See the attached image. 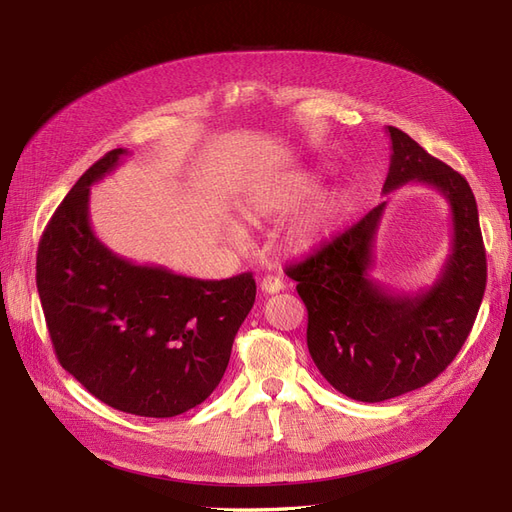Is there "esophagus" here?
I'll return each mask as SVG.
<instances>
[{"mask_svg":"<svg viewBox=\"0 0 512 512\" xmlns=\"http://www.w3.org/2000/svg\"><path fill=\"white\" fill-rule=\"evenodd\" d=\"M260 290H262V292H267V294H275V292L284 290V282H282L280 277H277V275H267V277H262Z\"/></svg>","mask_w":512,"mask_h":512,"instance_id":"34e87169","label":"esophagus"}]
</instances>
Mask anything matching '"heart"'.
<instances>
[{"label": "heart", "instance_id": "1", "mask_svg": "<svg viewBox=\"0 0 512 512\" xmlns=\"http://www.w3.org/2000/svg\"><path fill=\"white\" fill-rule=\"evenodd\" d=\"M320 190V179L312 173L290 175L286 179L275 181L267 188H262L252 205L247 207V218H280V215L294 213L301 209L309 198H314ZM352 205V194L346 188H337L324 192L316 203L307 209L303 218L292 226L290 241L297 250H312L314 245L327 239L337 224L344 220ZM232 237L241 239V230L237 226L230 228Z\"/></svg>", "mask_w": 512, "mask_h": 512}]
</instances>
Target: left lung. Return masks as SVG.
<instances>
[{
    "mask_svg": "<svg viewBox=\"0 0 512 512\" xmlns=\"http://www.w3.org/2000/svg\"><path fill=\"white\" fill-rule=\"evenodd\" d=\"M384 194L406 183L438 190L451 209V252L438 280L412 294L371 277L386 200L286 275L307 307V348L320 374L350 399H393L421 389L451 365L476 320L487 258L476 198L457 170L393 126Z\"/></svg>",
    "mask_w": 512,
    "mask_h": 512,
    "instance_id": "8db88e82",
    "label": "left lung"
}]
</instances>
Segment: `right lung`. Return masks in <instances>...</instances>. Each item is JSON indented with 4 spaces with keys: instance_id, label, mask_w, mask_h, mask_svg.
Masks as SVG:
<instances>
[{
    "instance_id": "add662e5",
    "label": "right lung",
    "mask_w": 512,
    "mask_h": 512,
    "mask_svg": "<svg viewBox=\"0 0 512 512\" xmlns=\"http://www.w3.org/2000/svg\"><path fill=\"white\" fill-rule=\"evenodd\" d=\"M113 149L74 183L42 232L36 284L57 359L115 410L168 418L215 391L256 299L252 273L196 280L115 254L89 222L91 185Z\"/></svg>"
}]
</instances>
